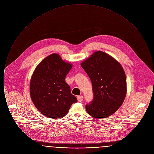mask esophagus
Instances as JSON below:
<instances>
[{"instance_id": "34e87169", "label": "esophagus", "mask_w": 154, "mask_h": 154, "mask_svg": "<svg viewBox=\"0 0 154 154\" xmlns=\"http://www.w3.org/2000/svg\"><path fill=\"white\" fill-rule=\"evenodd\" d=\"M77 100L79 102H81L83 100V96H77Z\"/></svg>"}]
</instances>
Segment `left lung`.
<instances>
[{
  "label": "left lung",
  "mask_w": 154,
  "mask_h": 154,
  "mask_svg": "<svg viewBox=\"0 0 154 154\" xmlns=\"http://www.w3.org/2000/svg\"><path fill=\"white\" fill-rule=\"evenodd\" d=\"M92 85L93 99L85 105L88 114L96 118H107L121 107L126 94L124 70L109 54L97 51L81 64Z\"/></svg>",
  "instance_id": "8db88e82"
}]
</instances>
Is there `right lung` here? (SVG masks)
Instances as JSON below:
<instances>
[{
	"mask_svg": "<svg viewBox=\"0 0 154 154\" xmlns=\"http://www.w3.org/2000/svg\"><path fill=\"white\" fill-rule=\"evenodd\" d=\"M72 65L52 54L37 66L30 82L32 102L42 114L52 119L62 118L77 102L65 81Z\"/></svg>",
	"mask_w": 154,
	"mask_h": 154,
	"instance_id": "right-lung-1",
	"label": "right lung"
}]
</instances>
